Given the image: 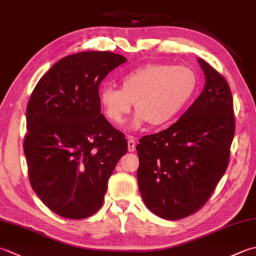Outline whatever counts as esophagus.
<instances>
[{
    "instance_id": "esophagus-1",
    "label": "esophagus",
    "mask_w": 256,
    "mask_h": 256,
    "mask_svg": "<svg viewBox=\"0 0 256 256\" xmlns=\"http://www.w3.org/2000/svg\"><path fill=\"white\" fill-rule=\"evenodd\" d=\"M128 146L130 152H134L135 150V140L133 138H130L128 140Z\"/></svg>"
}]
</instances>
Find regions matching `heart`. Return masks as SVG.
I'll use <instances>...</instances> for the list:
<instances>
[{
    "mask_svg": "<svg viewBox=\"0 0 256 256\" xmlns=\"http://www.w3.org/2000/svg\"><path fill=\"white\" fill-rule=\"evenodd\" d=\"M121 89L102 86L100 104L108 121L122 125L131 113L133 103L138 111L132 124L140 128L146 123L153 128L165 126L175 118L192 96L197 78L192 69L153 62L125 74Z\"/></svg>",
    "mask_w": 256,
    "mask_h": 256,
    "instance_id": "obj_1",
    "label": "heart"
}]
</instances>
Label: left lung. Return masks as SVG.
Here are the masks:
<instances>
[{"mask_svg": "<svg viewBox=\"0 0 256 256\" xmlns=\"http://www.w3.org/2000/svg\"><path fill=\"white\" fill-rule=\"evenodd\" d=\"M204 89L176 123L140 140L138 182L162 219L194 214L211 197L230 160L236 116L229 84L204 59Z\"/></svg>", "mask_w": 256, "mask_h": 256, "instance_id": "obj_1", "label": "left lung"}]
</instances>
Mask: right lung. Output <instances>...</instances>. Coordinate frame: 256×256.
Returning a JSON list of instances; mask_svg holds the SVG:
<instances>
[{
    "instance_id": "1",
    "label": "right lung",
    "mask_w": 256,
    "mask_h": 256,
    "mask_svg": "<svg viewBox=\"0 0 256 256\" xmlns=\"http://www.w3.org/2000/svg\"><path fill=\"white\" fill-rule=\"evenodd\" d=\"M126 62L110 52H84L57 62L32 90L24 153L32 188L64 218L101 208L108 180L128 152L124 134L100 112L99 86Z\"/></svg>"
}]
</instances>
